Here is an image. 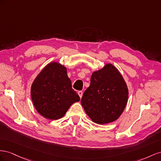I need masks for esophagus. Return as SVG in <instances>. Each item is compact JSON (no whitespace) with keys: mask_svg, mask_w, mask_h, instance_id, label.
I'll list each match as a JSON object with an SVG mask.
<instances>
[{"mask_svg":"<svg viewBox=\"0 0 161 161\" xmlns=\"http://www.w3.org/2000/svg\"><path fill=\"white\" fill-rule=\"evenodd\" d=\"M77 94H78V95L80 96V98H81L82 97V95H83V92H82L81 91H79V92H77Z\"/></svg>","mask_w":161,"mask_h":161,"instance_id":"34e87169","label":"esophagus"}]
</instances>
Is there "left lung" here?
<instances>
[{"instance_id": "obj_1", "label": "left lung", "mask_w": 161, "mask_h": 161, "mask_svg": "<svg viewBox=\"0 0 161 161\" xmlns=\"http://www.w3.org/2000/svg\"><path fill=\"white\" fill-rule=\"evenodd\" d=\"M128 88L123 76L111 63L92 73L90 86L81 104L93 122L106 124L121 116L128 99Z\"/></svg>"}]
</instances>
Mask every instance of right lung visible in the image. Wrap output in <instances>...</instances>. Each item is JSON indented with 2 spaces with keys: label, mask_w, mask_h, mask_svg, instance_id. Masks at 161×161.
Returning <instances> with one entry per match:
<instances>
[{
  "label": "right lung",
  "mask_w": 161,
  "mask_h": 161,
  "mask_svg": "<svg viewBox=\"0 0 161 161\" xmlns=\"http://www.w3.org/2000/svg\"><path fill=\"white\" fill-rule=\"evenodd\" d=\"M31 97L36 111L50 120L61 119L72 104L80 100L72 88L66 67L58 62L48 64L35 78Z\"/></svg>",
  "instance_id": "add662e5"
}]
</instances>
